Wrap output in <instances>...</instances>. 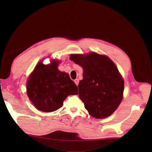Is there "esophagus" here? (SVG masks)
Wrapping results in <instances>:
<instances>
[{"instance_id":"esophagus-1","label":"esophagus","mask_w":152,"mask_h":152,"mask_svg":"<svg viewBox=\"0 0 152 152\" xmlns=\"http://www.w3.org/2000/svg\"><path fill=\"white\" fill-rule=\"evenodd\" d=\"M74 82H75V84H76L77 86H78V84H79V79H76L74 80Z\"/></svg>"}]
</instances>
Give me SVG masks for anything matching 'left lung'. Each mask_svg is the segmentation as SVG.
<instances>
[{"instance_id":"left-lung-1","label":"left lung","mask_w":152,"mask_h":152,"mask_svg":"<svg viewBox=\"0 0 152 152\" xmlns=\"http://www.w3.org/2000/svg\"><path fill=\"white\" fill-rule=\"evenodd\" d=\"M70 59L83 68L78 87L85 108L96 118L111 115L122 102L124 89L116 65L108 57L95 53L72 54Z\"/></svg>"}]
</instances>
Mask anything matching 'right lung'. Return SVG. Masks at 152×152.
<instances>
[{"label":"right lung","instance_id":"right-lung-1","mask_svg":"<svg viewBox=\"0 0 152 152\" xmlns=\"http://www.w3.org/2000/svg\"><path fill=\"white\" fill-rule=\"evenodd\" d=\"M57 61L49 65L38 63L26 83L30 102L44 112L56 111L68 95L78 94V88L67 73L59 71Z\"/></svg>","mask_w":152,"mask_h":152}]
</instances>
